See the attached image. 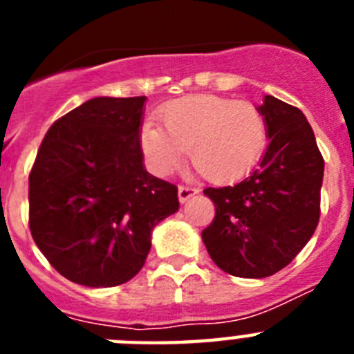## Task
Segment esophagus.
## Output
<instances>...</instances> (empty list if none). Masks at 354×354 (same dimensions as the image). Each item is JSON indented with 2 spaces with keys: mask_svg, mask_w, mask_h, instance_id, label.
I'll list each match as a JSON object with an SVG mask.
<instances>
[{
  "mask_svg": "<svg viewBox=\"0 0 354 354\" xmlns=\"http://www.w3.org/2000/svg\"><path fill=\"white\" fill-rule=\"evenodd\" d=\"M196 193H198V189H195V187L179 186V202H180V204H186L187 200L193 198Z\"/></svg>",
  "mask_w": 354,
  "mask_h": 354,
  "instance_id": "1",
  "label": "esophagus"
}]
</instances>
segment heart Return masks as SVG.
Here are the masks:
<instances>
[{
  "mask_svg": "<svg viewBox=\"0 0 354 354\" xmlns=\"http://www.w3.org/2000/svg\"><path fill=\"white\" fill-rule=\"evenodd\" d=\"M162 127L147 122L143 154L156 174L170 175L192 161L205 179L234 183L253 170L266 149V122L250 102L218 95H189L159 111Z\"/></svg>",
  "mask_w": 354,
  "mask_h": 354,
  "instance_id": "1",
  "label": "heart"
}]
</instances>
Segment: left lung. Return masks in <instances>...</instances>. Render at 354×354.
Returning a JSON list of instances; mask_svg holds the SVG:
<instances>
[{"mask_svg": "<svg viewBox=\"0 0 354 354\" xmlns=\"http://www.w3.org/2000/svg\"><path fill=\"white\" fill-rule=\"evenodd\" d=\"M268 133L259 167L234 186L207 187L216 216L202 232L214 264L241 278L283 270L314 236L321 214L324 159L298 108L264 95Z\"/></svg>", "mask_w": 354, "mask_h": 354, "instance_id": "obj_1", "label": "left lung"}]
</instances>
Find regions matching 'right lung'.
Listing matches in <instances>:
<instances>
[{"label":"right lung","mask_w":354,"mask_h":354,"mask_svg":"<svg viewBox=\"0 0 354 354\" xmlns=\"http://www.w3.org/2000/svg\"><path fill=\"white\" fill-rule=\"evenodd\" d=\"M147 97H95L49 127L30 174V230L49 264L86 287L138 274L177 187L143 165Z\"/></svg>","instance_id":"right-lung-1"}]
</instances>
